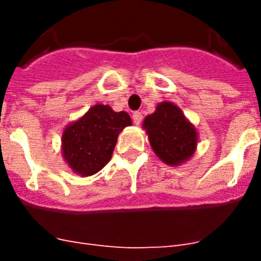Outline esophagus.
<instances>
[{
  "instance_id": "obj_1",
  "label": "esophagus",
  "mask_w": 261,
  "mask_h": 261,
  "mask_svg": "<svg viewBox=\"0 0 261 261\" xmlns=\"http://www.w3.org/2000/svg\"><path fill=\"white\" fill-rule=\"evenodd\" d=\"M132 117H133V123H135L136 125H140V124H141V120H142L141 112H135Z\"/></svg>"
}]
</instances>
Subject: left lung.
<instances>
[{
  "instance_id": "left-lung-1",
  "label": "left lung",
  "mask_w": 261,
  "mask_h": 261,
  "mask_svg": "<svg viewBox=\"0 0 261 261\" xmlns=\"http://www.w3.org/2000/svg\"><path fill=\"white\" fill-rule=\"evenodd\" d=\"M154 154L168 166H180L193 156L199 142V133L183 111L172 102H161L155 111L144 119Z\"/></svg>"
}]
</instances>
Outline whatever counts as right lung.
<instances>
[{
  "label": "right lung",
  "mask_w": 261,
  "mask_h": 261,
  "mask_svg": "<svg viewBox=\"0 0 261 261\" xmlns=\"http://www.w3.org/2000/svg\"><path fill=\"white\" fill-rule=\"evenodd\" d=\"M132 125L125 111L115 112L108 105H95L62 130V158L71 171L91 176L110 162L120 132Z\"/></svg>",
  "instance_id": "obj_1"
}]
</instances>
